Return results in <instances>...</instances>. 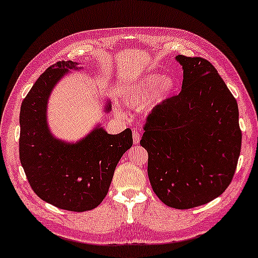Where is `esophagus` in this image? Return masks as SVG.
Instances as JSON below:
<instances>
[{"instance_id":"esophagus-1","label":"esophagus","mask_w":258,"mask_h":258,"mask_svg":"<svg viewBox=\"0 0 258 258\" xmlns=\"http://www.w3.org/2000/svg\"><path fill=\"white\" fill-rule=\"evenodd\" d=\"M133 139H134L135 145H138L139 142H141V133H139L137 129L133 130Z\"/></svg>"}]
</instances>
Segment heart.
Here are the masks:
<instances>
[{
  "label": "heart",
  "mask_w": 258,
  "mask_h": 258,
  "mask_svg": "<svg viewBox=\"0 0 258 258\" xmlns=\"http://www.w3.org/2000/svg\"><path fill=\"white\" fill-rule=\"evenodd\" d=\"M174 88L175 80L173 77H163L152 72L139 77L126 85L122 90L121 101L123 105L128 107L139 108L144 105L146 111H152L169 99Z\"/></svg>",
  "instance_id": "b5f03b06"
}]
</instances>
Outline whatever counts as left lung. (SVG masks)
<instances>
[{
  "mask_svg": "<svg viewBox=\"0 0 258 258\" xmlns=\"http://www.w3.org/2000/svg\"><path fill=\"white\" fill-rule=\"evenodd\" d=\"M182 66L179 95L154 108L141 145L148 153L152 188L165 205L187 210L222 195L241 148L236 98L203 57L175 56Z\"/></svg>",
  "mask_w": 258,
  "mask_h": 258,
  "instance_id": "left-lung-1",
  "label": "left lung"
}]
</instances>
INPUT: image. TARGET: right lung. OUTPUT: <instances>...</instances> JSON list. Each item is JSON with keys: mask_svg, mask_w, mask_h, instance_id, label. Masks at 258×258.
I'll use <instances>...</instances> for the list:
<instances>
[{"mask_svg": "<svg viewBox=\"0 0 258 258\" xmlns=\"http://www.w3.org/2000/svg\"><path fill=\"white\" fill-rule=\"evenodd\" d=\"M79 63L60 61L36 80L20 108L19 155L30 187L44 202L71 212L93 210L106 196L116 164L133 146L132 130L107 134L96 125L77 143L53 136L47 102L60 79ZM105 112H110L107 101Z\"/></svg>", "mask_w": 258, "mask_h": 258, "instance_id": "right-lung-1", "label": "right lung"}]
</instances>
